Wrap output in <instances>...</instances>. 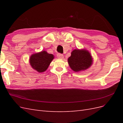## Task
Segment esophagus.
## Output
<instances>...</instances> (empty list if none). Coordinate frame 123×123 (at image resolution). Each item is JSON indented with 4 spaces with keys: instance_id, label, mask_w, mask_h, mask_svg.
Here are the masks:
<instances>
[{
    "instance_id": "esophagus-1",
    "label": "esophagus",
    "mask_w": 123,
    "mask_h": 123,
    "mask_svg": "<svg viewBox=\"0 0 123 123\" xmlns=\"http://www.w3.org/2000/svg\"><path fill=\"white\" fill-rule=\"evenodd\" d=\"M57 56L58 58H64V55H63L62 54H61V53H58L57 54Z\"/></svg>"
}]
</instances>
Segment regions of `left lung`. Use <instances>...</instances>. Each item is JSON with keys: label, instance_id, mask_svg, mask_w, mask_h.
<instances>
[{"label": "left lung", "instance_id": "obj_1", "mask_svg": "<svg viewBox=\"0 0 123 123\" xmlns=\"http://www.w3.org/2000/svg\"><path fill=\"white\" fill-rule=\"evenodd\" d=\"M68 61L70 68L75 72L87 69L90 67L92 62L90 53L85 50H73Z\"/></svg>", "mask_w": 123, "mask_h": 123}]
</instances>
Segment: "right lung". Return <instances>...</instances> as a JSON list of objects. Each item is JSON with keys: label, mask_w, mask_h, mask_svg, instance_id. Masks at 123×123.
I'll use <instances>...</instances> for the list:
<instances>
[{"label": "right lung", "mask_w": 123, "mask_h": 123, "mask_svg": "<svg viewBox=\"0 0 123 123\" xmlns=\"http://www.w3.org/2000/svg\"><path fill=\"white\" fill-rule=\"evenodd\" d=\"M54 58L53 55L43 51L31 56L30 63L32 67L38 72L45 71Z\"/></svg>", "instance_id": "add662e5"}]
</instances>
